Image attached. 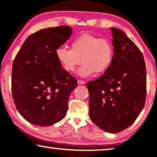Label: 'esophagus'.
Returning a JSON list of instances; mask_svg holds the SVG:
<instances>
[{"mask_svg": "<svg viewBox=\"0 0 157 157\" xmlns=\"http://www.w3.org/2000/svg\"><path fill=\"white\" fill-rule=\"evenodd\" d=\"M77 83H78V84L81 85V84H84L86 82L84 81H82V80H78L77 81Z\"/></svg>", "mask_w": 157, "mask_h": 157, "instance_id": "obj_1", "label": "esophagus"}]
</instances>
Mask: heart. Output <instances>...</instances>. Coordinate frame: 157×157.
<instances>
[{
  "label": "heart",
  "mask_w": 157,
  "mask_h": 157,
  "mask_svg": "<svg viewBox=\"0 0 157 157\" xmlns=\"http://www.w3.org/2000/svg\"><path fill=\"white\" fill-rule=\"evenodd\" d=\"M71 48L59 47L56 57L66 71L73 73L82 62L77 74L88 77L96 72L106 71L112 63L114 56L113 44L107 38H101L89 33H83L72 40Z\"/></svg>",
  "instance_id": "b5f03b06"
}]
</instances>
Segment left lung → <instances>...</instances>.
Masks as SVG:
<instances>
[{"label": "left lung", "mask_w": 157, "mask_h": 157, "mask_svg": "<svg viewBox=\"0 0 157 157\" xmlns=\"http://www.w3.org/2000/svg\"><path fill=\"white\" fill-rule=\"evenodd\" d=\"M114 56L102 76L87 83L89 116L105 132L115 134L129 127L144 106L147 74L144 56L134 42L111 28Z\"/></svg>", "instance_id": "8db88e82"}]
</instances>
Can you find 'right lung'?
Returning a JSON list of instances; mask_svg holds the SVG:
<instances>
[{"mask_svg":"<svg viewBox=\"0 0 157 157\" xmlns=\"http://www.w3.org/2000/svg\"><path fill=\"white\" fill-rule=\"evenodd\" d=\"M63 32L65 36H61ZM68 25L47 28L26 38L15 58L11 90L20 114L34 125H53L66 117L77 80L66 71L56 50L71 36Z\"/></svg>","mask_w":157,"mask_h":157,"instance_id":"right-lung-1","label":"right lung"}]
</instances>
